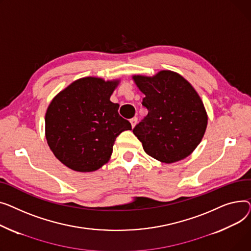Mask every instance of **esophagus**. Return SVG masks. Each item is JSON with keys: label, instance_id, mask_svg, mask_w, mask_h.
Masks as SVG:
<instances>
[{"label": "esophagus", "instance_id": "esophagus-1", "mask_svg": "<svg viewBox=\"0 0 251 251\" xmlns=\"http://www.w3.org/2000/svg\"><path fill=\"white\" fill-rule=\"evenodd\" d=\"M129 122H130V124H131V126L135 127V126H136L137 123H138V119H137V117H132V119H131Z\"/></svg>", "mask_w": 251, "mask_h": 251}]
</instances>
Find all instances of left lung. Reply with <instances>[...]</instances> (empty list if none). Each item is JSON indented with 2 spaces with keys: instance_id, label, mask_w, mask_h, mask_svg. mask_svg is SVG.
Masks as SVG:
<instances>
[{
  "instance_id": "left-lung-1",
  "label": "left lung",
  "mask_w": 251,
  "mask_h": 251,
  "mask_svg": "<svg viewBox=\"0 0 251 251\" xmlns=\"http://www.w3.org/2000/svg\"><path fill=\"white\" fill-rule=\"evenodd\" d=\"M148 110L132 132L145 152L165 163L187 157L201 143L208 117L200 96L184 78L171 71L156 76H135Z\"/></svg>"
}]
</instances>
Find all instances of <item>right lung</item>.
Here are the masks:
<instances>
[{
	"mask_svg": "<svg viewBox=\"0 0 251 251\" xmlns=\"http://www.w3.org/2000/svg\"><path fill=\"white\" fill-rule=\"evenodd\" d=\"M117 81L87 77L58 93L46 114V136L54 156L67 167L90 172L109 160L115 139L131 129L110 101Z\"/></svg>",
	"mask_w": 251,
	"mask_h": 251,
	"instance_id": "right-lung-1",
	"label": "right lung"
}]
</instances>
